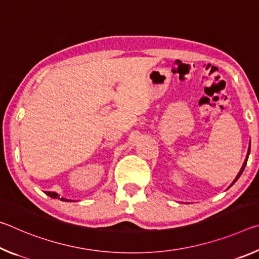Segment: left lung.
<instances>
[{
    "instance_id": "obj_1",
    "label": "left lung",
    "mask_w": 259,
    "mask_h": 259,
    "mask_svg": "<svg viewBox=\"0 0 259 259\" xmlns=\"http://www.w3.org/2000/svg\"><path fill=\"white\" fill-rule=\"evenodd\" d=\"M249 153H250V146H249V148H248V153H247V156H245V160H244V162H243V164H242V168H241V170H240V171H239V174H238V176H236L235 177V179H234V181H233V183H232V185H233V184L236 182V181H238V179H239V177L241 176V174H242L243 172V170H244V166H245V164H247V161H248V156H249ZM231 185V186H232Z\"/></svg>"
}]
</instances>
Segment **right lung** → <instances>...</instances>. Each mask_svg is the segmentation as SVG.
Instances as JSON below:
<instances>
[{"label": "right lung", "mask_w": 259, "mask_h": 259, "mask_svg": "<svg viewBox=\"0 0 259 259\" xmlns=\"http://www.w3.org/2000/svg\"><path fill=\"white\" fill-rule=\"evenodd\" d=\"M46 194L49 195L50 198H52V199H59V200H61V201H71V200L60 198V196H59L58 194H57V193H55V192H46Z\"/></svg>", "instance_id": "obj_1"}]
</instances>
